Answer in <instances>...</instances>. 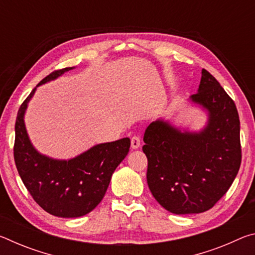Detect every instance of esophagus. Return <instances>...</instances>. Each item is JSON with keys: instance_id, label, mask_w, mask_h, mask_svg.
Here are the masks:
<instances>
[{"instance_id": "34e87169", "label": "esophagus", "mask_w": 255, "mask_h": 255, "mask_svg": "<svg viewBox=\"0 0 255 255\" xmlns=\"http://www.w3.org/2000/svg\"><path fill=\"white\" fill-rule=\"evenodd\" d=\"M140 138L138 136H132L131 137V148L132 149H137L140 146Z\"/></svg>"}]
</instances>
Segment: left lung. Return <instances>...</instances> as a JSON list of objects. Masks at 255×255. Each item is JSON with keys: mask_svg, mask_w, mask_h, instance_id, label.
I'll return each mask as SVG.
<instances>
[{"mask_svg": "<svg viewBox=\"0 0 255 255\" xmlns=\"http://www.w3.org/2000/svg\"><path fill=\"white\" fill-rule=\"evenodd\" d=\"M190 101L208 114L200 131L158 119L144 133L148 188L163 208L176 215L213 208L236 178L242 158L239 112L208 71H201L198 93Z\"/></svg>", "mask_w": 255, "mask_h": 255, "instance_id": "8db88e82", "label": "left lung"}]
</instances>
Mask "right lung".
I'll return each mask as SVG.
<instances>
[{
  "label": "right lung",
  "mask_w": 255,
  "mask_h": 255,
  "mask_svg": "<svg viewBox=\"0 0 255 255\" xmlns=\"http://www.w3.org/2000/svg\"><path fill=\"white\" fill-rule=\"evenodd\" d=\"M74 67L55 71L41 84L57 79ZM34 88L18 111L15 122L14 161L19 175L33 200L50 215L63 218L81 217L100 204L112 173L127 156L128 137L93 146L70 159H55L40 154L29 139L24 114Z\"/></svg>",
  "instance_id": "right-lung-1"
}]
</instances>
